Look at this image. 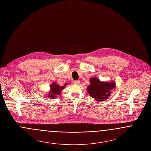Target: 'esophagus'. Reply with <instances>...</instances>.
Wrapping results in <instances>:
<instances>
[{
	"mask_svg": "<svg viewBox=\"0 0 151 151\" xmlns=\"http://www.w3.org/2000/svg\"><path fill=\"white\" fill-rule=\"evenodd\" d=\"M74 84H75V85H79L80 84V81H75L74 82Z\"/></svg>",
	"mask_w": 151,
	"mask_h": 151,
	"instance_id": "34e87169",
	"label": "esophagus"
}]
</instances>
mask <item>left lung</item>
I'll return each mask as SVG.
<instances>
[{"mask_svg": "<svg viewBox=\"0 0 151 151\" xmlns=\"http://www.w3.org/2000/svg\"><path fill=\"white\" fill-rule=\"evenodd\" d=\"M90 84L86 91L90 96L97 102L103 101L109 98L111 95V91L115 88L114 81H102L96 77H92L89 80Z\"/></svg>", "mask_w": 151, "mask_h": 151, "instance_id": "1", "label": "left lung"}]
</instances>
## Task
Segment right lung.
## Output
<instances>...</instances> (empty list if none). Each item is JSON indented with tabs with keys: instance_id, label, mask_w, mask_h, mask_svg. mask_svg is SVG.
<instances>
[{
	"instance_id": "add662e5",
	"label": "right lung",
	"mask_w": 151,
	"mask_h": 151,
	"mask_svg": "<svg viewBox=\"0 0 151 151\" xmlns=\"http://www.w3.org/2000/svg\"><path fill=\"white\" fill-rule=\"evenodd\" d=\"M68 84L65 83L64 86H60L56 82H53L50 86V90L48 92V93L46 94V96L49 97L50 99L56 98L57 96L59 95H61L62 91L63 89H65V86H67Z\"/></svg>"
}]
</instances>
